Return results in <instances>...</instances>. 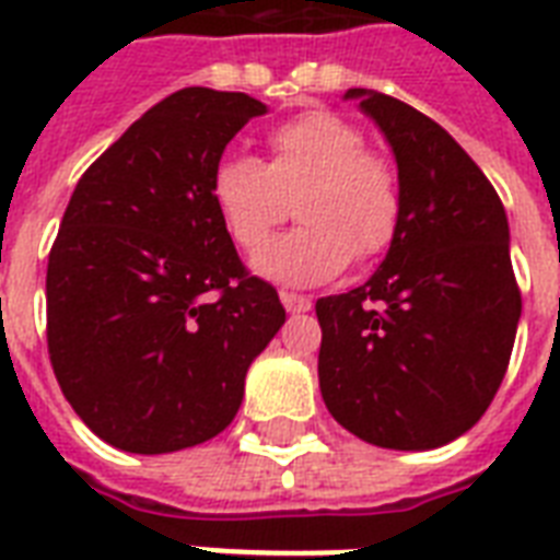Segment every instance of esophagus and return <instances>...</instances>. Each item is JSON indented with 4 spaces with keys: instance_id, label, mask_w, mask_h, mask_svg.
<instances>
[{
    "instance_id": "obj_1",
    "label": "esophagus",
    "mask_w": 560,
    "mask_h": 560,
    "mask_svg": "<svg viewBox=\"0 0 560 560\" xmlns=\"http://www.w3.org/2000/svg\"><path fill=\"white\" fill-rule=\"evenodd\" d=\"M279 296L281 305L288 307L290 314H305V311H311V305H314L307 296H299V293H290V290H281Z\"/></svg>"
}]
</instances>
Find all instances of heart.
<instances>
[{
    "label": "heart",
    "instance_id": "b5f03b06",
    "mask_svg": "<svg viewBox=\"0 0 560 560\" xmlns=\"http://www.w3.org/2000/svg\"><path fill=\"white\" fill-rule=\"evenodd\" d=\"M267 162L229 153L211 174V202L244 253H258L288 200L302 226L258 255L255 270L288 284H319L358 258L386 253L400 226L395 171L366 148V136L328 109L272 127Z\"/></svg>",
    "mask_w": 560,
    "mask_h": 560
}]
</instances>
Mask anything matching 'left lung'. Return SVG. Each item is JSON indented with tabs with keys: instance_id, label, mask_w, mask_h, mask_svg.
<instances>
[{
	"instance_id": "obj_1",
	"label": "left lung",
	"mask_w": 560,
	"mask_h": 560,
	"mask_svg": "<svg viewBox=\"0 0 560 560\" xmlns=\"http://www.w3.org/2000/svg\"><path fill=\"white\" fill-rule=\"evenodd\" d=\"M398 162L400 226L360 288L316 302L319 389L349 433L433 451L477 424L521 323L509 220L494 186L444 127L404 101L349 90Z\"/></svg>"
}]
</instances>
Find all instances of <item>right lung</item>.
<instances>
[{"mask_svg": "<svg viewBox=\"0 0 560 560\" xmlns=\"http://www.w3.org/2000/svg\"><path fill=\"white\" fill-rule=\"evenodd\" d=\"M267 107L188 86L127 127L78 179L48 253V358L92 433L174 453L223 433L246 369L284 325L211 202V174Z\"/></svg>", "mask_w": 560, "mask_h": 560, "instance_id": "add662e5", "label": "right lung"}]
</instances>
